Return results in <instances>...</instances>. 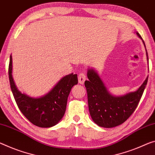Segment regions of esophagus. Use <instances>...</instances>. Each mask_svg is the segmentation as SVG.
Masks as SVG:
<instances>
[{
	"instance_id": "esophagus-1",
	"label": "esophagus",
	"mask_w": 155,
	"mask_h": 155,
	"mask_svg": "<svg viewBox=\"0 0 155 155\" xmlns=\"http://www.w3.org/2000/svg\"><path fill=\"white\" fill-rule=\"evenodd\" d=\"M86 79H87V77H86V75L84 73H80L79 75H78V82H79L80 84H84Z\"/></svg>"
}]
</instances>
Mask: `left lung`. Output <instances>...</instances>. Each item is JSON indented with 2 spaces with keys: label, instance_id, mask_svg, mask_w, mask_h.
Returning a JSON list of instances; mask_svg holds the SVG:
<instances>
[{
  "label": "left lung",
  "instance_id": "obj_1",
  "mask_svg": "<svg viewBox=\"0 0 155 155\" xmlns=\"http://www.w3.org/2000/svg\"><path fill=\"white\" fill-rule=\"evenodd\" d=\"M136 33L146 47L141 35L139 32ZM146 55L148 61L147 51ZM87 78L89 80L85 81L84 85L87 91L90 115L96 124L106 128L121 125L132 115L141 98L148 78H146L137 91L115 96L108 91L97 71L89 68Z\"/></svg>",
  "mask_w": 155,
  "mask_h": 155
}]
</instances>
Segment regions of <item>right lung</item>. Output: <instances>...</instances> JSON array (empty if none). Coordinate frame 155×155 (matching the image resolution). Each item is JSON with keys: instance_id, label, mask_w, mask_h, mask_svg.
<instances>
[{"instance_id": "obj_1", "label": "right lung", "mask_w": 155, "mask_h": 155, "mask_svg": "<svg viewBox=\"0 0 155 155\" xmlns=\"http://www.w3.org/2000/svg\"><path fill=\"white\" fill-rule=\"evenodd\" d=\"M12 73L11 55L9 64V84L18 107L25 117L33 125L40 127H51L58 124L65 114L71 90L78 82L77 74L66 75L44 96L33 97L18 91Z\"/></svg>"}]
</instances>
